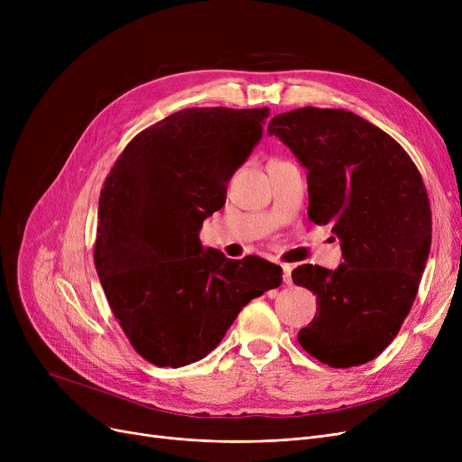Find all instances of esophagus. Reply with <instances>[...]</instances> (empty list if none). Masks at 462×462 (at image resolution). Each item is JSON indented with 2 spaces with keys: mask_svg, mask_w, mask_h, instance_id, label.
Here are the masks:
<instances>
[{
  "mask_svg": "<svg viewBox=\"0 0 462 462\" xmlns=\"http://www.w3.org/2000/svg\"><path fill=\"white\" fill-rule=\"evenodd\" d=\"M282 281L284 284H292V265H282Z\"/></svg>",
  "mask_w": 462,
  "mask_h": 462,
  "instance_id": "34e87169",
  "label": "esophagus"
}]
</instances>
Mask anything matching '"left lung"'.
I'll list each match as a JSON object with an SVG mask.
<instances>
[{
	"label": "left lung",
	"instance_id": "obj_1",
	"mask_svg": "<svg viewBox=\"0 0 462 462\" xmlns=\"http://www.w3.org/2000/svg\"><path fill=\"white\" fill-rule=\"evenodd\" d=\"M268 133L307 168L309 218L331 226L343 251L335 270H294L317 296L298 341L329 367L361 365L393 341L416 300L432 237L423 180L390 134L354 112L305 106L275 116Z\"/></svg>",
	"mask_w": 462,
	"mask_h": 462
}]
</instances>
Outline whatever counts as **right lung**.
I'll return each instance as SVG.
<instances>
[{
  "label": "right lung",
  "mask_w": 462,
  "mask_h": 462,
  "mask_svg": "<svg viewBox=\"0 0 462 462\" xmlns=\"http://www.w3.org/2000/svg\"><path fill=\"white\" fill-rule=\"evenodd\" d=\"M270 108H185L136 134L99 199L95 268L116 320L157 367L206 357L251 300L282 282L258 256L204 247V218L263 134Z\"/></svg>",
  "instance_id": "obj_1"
}]
</instances>
